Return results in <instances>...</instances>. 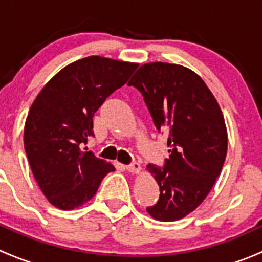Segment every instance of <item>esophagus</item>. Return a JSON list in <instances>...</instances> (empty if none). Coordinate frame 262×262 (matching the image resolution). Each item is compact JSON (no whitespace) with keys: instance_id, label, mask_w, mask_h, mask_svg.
<instances>
[{"instance_id":"1","label":"esophagus","mask_w":262,"mask_h":262,"mask_svg":"<svg viewBox=\"0 0 262 262\" xmlns=\"http://www.w3.org/2000/svg\"><path fill=\"white\" fill-rule=\"evenodd\" d=\"M126 170H128L130 173H139L141 172L142 168H141V165H139L138 162H133V163H130V165L126 166Z\"/></svg>"}]
</instances>
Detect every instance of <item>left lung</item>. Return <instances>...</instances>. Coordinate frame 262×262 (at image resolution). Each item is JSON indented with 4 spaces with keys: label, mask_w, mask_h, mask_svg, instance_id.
<instances>
[{
    "label": "left lung",
    "mask_w": 262,
    "mask_h": 262,
    "mask_svg": "<svg viewBox=\"0 0 262 262\" xmlns=\"http://www.w3.org/2000/svg\"><path fill=\"white\" fill-rule=\"evenodd\" d=\"M142 92L157 130L168 132L165 167L148 165L160 186V199L147 212L173 222L194 212L221 175L228 147L223 113L209 87L180 64L141 66L128 82Z\"/></svg>",
    "instance_id": "left-lung-1"
}]
</instances>
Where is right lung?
I'll return each mask as SVG.
<instances>
[{"label": "right lung", "mask_w": 262, "mask_h": 262, "mask_svg": "<svg viewBox=\"0 0 262 262\" xmlns=\"http://www.w3.org/2000/svg\"><path fill=\"white\" fill-rule=\"evenodd\" d=\"M137 66L90 55L62 68L34 100L25 121L24 147L41 192L58 209L86 204L102 179L115 170L82 146L94 136L95 113Z\"/></svg>", "instance_id": "right-lung-1"}]
</instances>
